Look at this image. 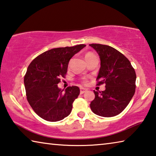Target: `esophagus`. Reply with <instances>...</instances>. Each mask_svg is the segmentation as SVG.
I'll return each instance as SVG.
<instances>
[{"instance_id": "esophagus-1", "label": "esophagus", "mask_w": 156, "mask_h": 156, "mask_svg": "<svg viewBox=\"0 0 156 156\" xmlns=\"http://www.w3.org/2000/svg\"><path fill=\"white\" fill-rule=\"evenodd\" d=\"M87 91V89H84V88H83V87L80 88V92L81 94L85 93Z\"/></svg>"}]
</instances>
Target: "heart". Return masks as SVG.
Listing matches in <instances>:
<instances>
[{"mask_svg":"<svg viewBox=\"0 0 156 156\" xmlns=\"http://www.w3.org/2000/svg\"><path fill=\"white\" fill-rule=\"evenodd\" d=\"M94 56V54H91V53H87V54L85 55V58L87 57H89V56ZM84 83H85V82H84Z\"/></svg>","mask_w":156,"mask_h":156,"instance_id":"b5f03b06","label":"heart"}]
</instances>
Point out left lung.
I'll use <instances>...</instances> for the list:
<instances>
[{
  "mask_svg": "<svg viewBox=\"0 0 156 156\" xmlns=\"http://www.w3.org/2000/svg\"><path fill=\"white\" fill-rule=\"evenodd\" d=\"M99 55L100 68L98 85L105 84V90L94 91L95 98L90 104L95 114L113 117L125 109L136 91V74L129 60L112 47L91 44Z\"/></svg>",
  "mask_w": 156,
  "mask_h": 156,
  "instance_id": "obj_1",
  "label": "left lung"
}]
</instances>
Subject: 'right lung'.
Returning <instances> with one entry per match:
<instances>
[{
	"instance_id": "add662e5",
	"label": "right lung",
	"mask_w": 156,
	"mask_h": 156,
	"mask_svg": "<svg viewBox=\"0 0 156 156\" xmlns=\"http://www.w3.org/2000/svg\"><path fill=\"white\" fill-rule=\"evenodd\" d=\"M85 46L51 49L37 56L29 65L24 78L26 96L31 108L43 119L57 122L70 114L80 89L69 87L63 93L58 84L60 78H65L70 59Z\"/></svg>"
}]
</instances>
